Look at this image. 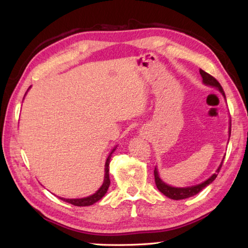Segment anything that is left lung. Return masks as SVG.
I'll return each instance as SVG.
<instances>
[{
  "instance_id": "8db88e82",
  "label": "left lung",
  "mask_w": 248,
  "mask_h": 248,
  "mask_svg": "<svg viewBox=\"0 0 248 248\" xmlns=\"http://www.w3.org/2000/svg\"><path fill=\"white\" fill-rule=\"evenodd\" d=\"M199 72H200V76H202V78L203 84H205V85H209V86L217 87L218 91L222 93L224 98L226 99L224 89H223L222 86H220V84L218 83L217 78H213L212 76H210L209 73H207L202 69L199 70ZM230 133H231V121H230V127H229V138H230ZM222 164H223V162L220 163L219 167L217 168V173L219 172L220 168H222ZM217 173H213V175L210 177L208 180H205L204 182L200 183V184H197V186H187V187H173V186H168V184H166L165 182H163L161 180V178L159 176V172H157V170L155 167V186H156L157 189H159L161 193L164 194L166 197L175 199V200H180V199H186V198H188V197H192V196H194V195L198 194L200 191H202V189L205 186H208L210 183H212L215 180V178L217 177Z\"/></svg>"
}]
</instances>
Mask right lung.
Wrapping results in <instances>:
<instances>
[{
    "label": "right lung",
    "mask_w": 248,
    "mask_h": 248,
    "mask_svg": "<svg viewBox=\"0 0 248 248\" xmlns=\"http://www.w3.org/2000/svg\"><path fill=\"white\" fill-rule=\"evenodd\" d=\"M116 147L112 150V152H110L109 155L108 156L107 159V162H105V173H104V181H103V184L101 186V187H100L98 191L91 195V196L88 197H84V198H77V199H67V198H61L62 200H64V202H68V203H71L73 205H77V207H86V205H91V204H93L94 202H99L100 199H101L105 193L108 192V188L109 186V170H108V166H109V160H110V156H112V154L115 151Z\"/></svg>",
    "instance_id": "1"
}]
</instances>
